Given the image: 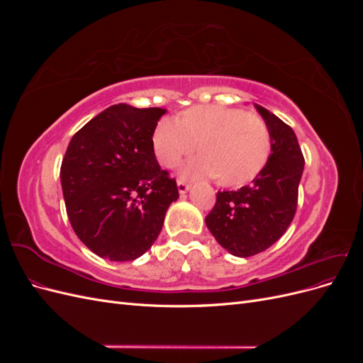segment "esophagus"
I'll use <instances>...</instances> for the list:
<instances>
[{"label": "esophagus", "instance_id": "esophagus-1", "mask_svg": "<svg viewBox=\"0 0 363 363\" xmlns=\"http://www.w3.org/2000/svg\"><path fill=\"white\" fill-rule=\"evenodd\" d=\"M177 188H179L180 194H186V192L191 189V184H188L186 182H183V180H179L177 182Z\"/></svg>", "mask_w": 363, "mask_h": 363}]
</instances>
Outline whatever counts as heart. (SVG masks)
Masks as SVG:
<instances>
[{
  "instance_id": "b5f03b06",
  "label": "heart",
  "mask_w": 363,
  "mask_h": 363,
  "mask_svg": "<svg viewBox=\"0 0 363 363\" xmlns=\"http://www.w3.org/2000/svg\"><path fill=\"white\" fill-rule=\"evenodd\" d=\"M199 145L200 157L186 164L188 177H215L225 188L256 179L271 155L265 121L242 108L194 106L179 121L162 118L152 131V150L164 168H175Z\"/></svg>"
}]
</instances>
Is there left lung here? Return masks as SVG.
Listing matches in <instances>:
<instances>
[{
	"mask_svg": "<svg viewBox=\"0 0 363 363\" xmlns=\"http://www.w3.org/2000/svg\"><path fill=\"white\" fill-rule=\"evenodd\" d=\"M271 135V155L251 184L216 194L206 225L218 244L238 257L265 251L283 236L296 212L304 156L294 130L256 104Z\"/></svg>",
	"mask_w": 363,
	"mask_h": 363,
	"instance_id": "left-lung-1",
	"label": "left lung"
}]
</instances>
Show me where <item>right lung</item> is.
I'll return each instance as SVG.
<instances>
[{"mask_svg": "<svg viewBox=\"0 0 363 363\" xmlns=\"http://www.w3.org/2000/svg\"><path fill=\"white\" fill-rule=\"evenodd\" d=\"M164 112L115 104L69 142L60 168L63 199L75 235L96 256L140 257L179 199L177 182L152 150V131Z\"/></svg>", "mask_w": 363, "mask_h": 363, "instance_id": "add662e5", "label": "right lung"}]
</instances>
